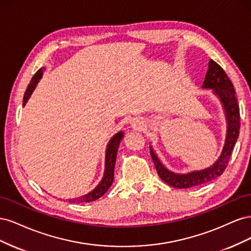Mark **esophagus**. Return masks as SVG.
<instances>
[{"label": "esophagus", "mask_w": 251, "mask_h": 251, "mask_svg": "<svg viewBox=\"0 0 251 251\" xmlns=\"http://www.w3.org/2000/svg\"><path fill=\"white\" fill-rule=\"evenodd\" d=\"M142 125V123L140 120H138V119H136L135 121H134V124H133V126H135V127H140V126Z\"/></svg>", "instance_id": "obj_1"}]
</instances>
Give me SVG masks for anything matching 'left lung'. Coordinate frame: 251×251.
<instances>
[{"mask_svg":"<svg viewBox=\"0 0 251 251\" xmlns=\"http://www.w3.org/2000/svg\"><path fill=\"white\" fill-rule=\"evenodd\" d=\"M203 88L214 89V93L222 101L227 119V134L226 140L221 155L214 165L202 171H195L188 174H175L166 170L158 157L151 148V156L153 159L157 173L166 184L176 188H189L206 183L221 176L232 154L235 142L240 133V108L232 82L215 60L210 59L208 63V70L205 76Z\"/></svg>","mask_w":251,"mask_h":251,"instance_id":"1","label":"left lung"}]
</instances>
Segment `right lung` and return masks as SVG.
<instances>
[{"mask_svg": "<svg viewBox=\"0 0 251 251\" xmlns=\"http://www.w3.org/2000/svg\"><path fill=\"white\" fill-rule=\"evenodd\" d=\"M43 70L44 68H41V69L37 71L31 79V81L29 82V85L26 89V92L24 94V101H23V107L26 104L27 100H29L30 95L33 92V90L36 86V83L39 82L41 79L42 75H43ZM124 133L119 132L116 135H114V137L110 140L107 151H105V170H104V175L101 182L98 184L92 192H90L89 194L81 196L79 198H75V199H70L69 202L71 203H86V202H92L97 199H100V197H102L105 193H107L108 189L111 187L113 180H114V168H115V162H116V156H117V151L120 140L123 139Z\"/></svg>", "mask_w": 251, "mask_h": 251, "instance_id": "right-lung-1", "label": "right lung"}]
</instances>
